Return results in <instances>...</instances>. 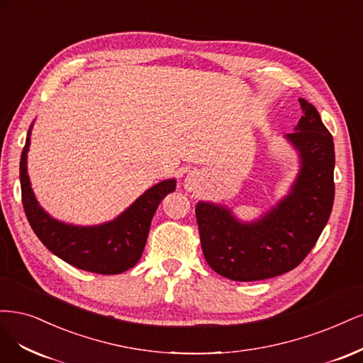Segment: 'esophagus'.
I'll return each instance as SVG.
<instances>
[{
    "label": "esophagus",
    "instance_id": "34e87169",
    "mask_svg": "<svg viewBox=\"0 0 363 363\" xmlns=\"http://www.w3.org/2000/svg\"><path fill=\"white\" fill-rule=\"evenodd\" d=\"M197 182H199V177L196 173L189 174V178H186V181H185V189L186 190H194L197 186Z\"/></svg>",
    "mask_w": 363,
    "mask_h": 363
}]
</instances>
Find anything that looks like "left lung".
I'll return each instance as SVG.
<instances>
[{
	"instance_id": "left-lung-1",
	"label": "left lung",
	"mask_w": 363,
	"mask_h": 363,
	"mask_svg": "<svg viewBox=\"0 0 363 363\" xmlns=\"http://www.w3.org/2000/svg\"><path fill=\"white\" fill-rule=\"evenodd\" d=\"M300 105L296 131L286 135L301 158L289 196L253 225L240 223L223 206H196L203 256L220 276L252 282L294 270L329 221L335 199L333 137L312 104L300 99Z\"/></svg>"
}]
</instances>
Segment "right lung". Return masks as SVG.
<instances>
[{"mask_svg": "<svg viewBox=\"0 0 363 363\" xmlns=\"http://www.w3.org/2000/svg\"><path fill=\"white\" fill-rule=\"evenodd\" d=\"M30 131L19 162L22 205L31 229L50 252L79 270L98 274H119L133 268L143 253L152 217L160 202L174 191V179L162 181L122 213L101 226L78 228L51 218L39 206L27 174Z\"/></svg>", "mask_w": 363, "mask_h": 363, "instance_id": "1", "label": "right lung"}]
</instances>
